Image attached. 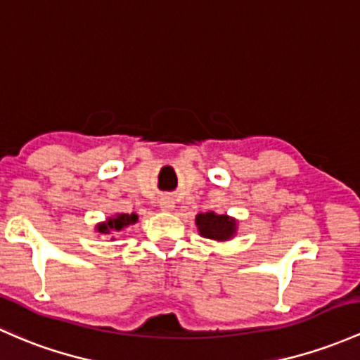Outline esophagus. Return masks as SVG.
<instances>
[{"mask_svg":"<svg viewBox=\"0 0 360 360\" xmlns=\"http://www.w3.org/2000/svg\"><path fill=\"white\" fill-rule=\"evenodd\" d=\"M160 207H161V211H166V212L173 211V207H175V199H173V197H169V195L161 197Z\"/></svg>","mask_w":360,"mask_h":360,"instance_id":"1","label":"esophagus"}]
</instances>
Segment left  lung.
<instances>
[{
  "label": "left lung",
  "instance_id": "1",
  "mask_svg": "<svg viewBox=\"0 0 360 360\" xmlns=\"http://www.w3.org/2000/svg\"><path fill=\"white\" fill-rule=\"evenodd\" d=\"M195 226L200 237L214 242H228L237 235L238 221L233 216L218 212H199L195 216Z\"/></svg>",
  "mask_w": 360,
  "mask_h": 360
}]
</instances>
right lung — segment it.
I'll list each match as a JSON object with an SVG mask.
<instances>
[{
	"label": "right lung",
	"mask_w": 360,
	"mask_h": 360,
	"mask_svg": "<svg viewBox=\"0 0 360 360\" xmlns=\"http://www.w3.org/2000/svg\"><path fill=\"white\" fill-rule=\"evenodd\" d=\"M139 216L135 212H115V214L108 216L104 221H99L96 225V233L103 235V237H110L111 240H115L117 233H120L122 230L129 228L134 223H137Z\"/></svg>",
	"instance_id": "obj_1"
}]
</instances>
